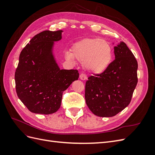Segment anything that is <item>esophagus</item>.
Listing matches in <instances>:
<instances>
[{"label":"esophagus","instance_id":"1","mask_svg":"<svg viewBox=\"0 0 155 155\" xmlns=\"http://www.w3.org/2000/svg\"><path fill=\"white\" fill-rule=\"evenodd\" d=\"M79 78H80V79H81V80L85 81V80H86L87 78L85 74H80V76H79Z\"/></svg>","mask_w":155,"mask_h":155}]
</instances>
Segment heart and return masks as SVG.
<instances>
[{
  "instance_id": "obj_1",
  "label": "heart",
  "mask_w": 155,
  "mask_h": 155,
  "mask_svg": "<svg viewBox=\"0 0 155 155\" xmlns=\"http://www.w3.org/2000/svg\"><path fill=\"white\" fill-rule=\"evenodd\" d=\"M66 58L83 62V66L93 74H100L109 68L113 57V50L109 42L100 38H86L75 44Z\"/></svg>"
}]
</instances>
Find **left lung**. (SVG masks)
I'll use <instances>...</instances> for the list:
<instances>
[{"mask_svg": "<svg viewBox=\"0 0 155 155\" xmlns=\"http://www.w3.org/2000/svg\"><path fill=\"white\" fill-rule=\"evenodd\" d=\"M115 59L104 72L88 77L86 104L100 117L116 115L130 104L138 83V63L124 42L114 47Z\"/></svg>", "mask_w": 155, "mask_h": 155, "instance_id": "8db88e82", "label": "left lung"}]
</instances>
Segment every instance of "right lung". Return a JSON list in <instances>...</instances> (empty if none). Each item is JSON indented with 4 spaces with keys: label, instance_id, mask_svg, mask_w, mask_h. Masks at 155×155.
I'll use <instances>...</instances> for the list:
<instances>
[{
    "label": "right lung",
    "instance_id": "1",
    "mask_svg": "<svg viewBox=\"0 0 155 155\" xmlns=\"http://www.w3.org/2000/svg\"><path fill=\"white\" fill-rule=\"evenodd\" d=\"M62 30H45L35 35L22 49L15 73L17 94L30 112L50 114L57 112L63 92L78 80L77 70H61L53 54L54 42Z\"/></svg>",
    "mask_w": 155,
    "mask_h": 155
}]
</instances>
